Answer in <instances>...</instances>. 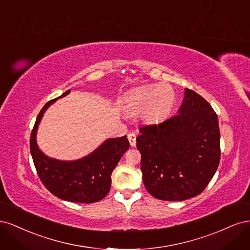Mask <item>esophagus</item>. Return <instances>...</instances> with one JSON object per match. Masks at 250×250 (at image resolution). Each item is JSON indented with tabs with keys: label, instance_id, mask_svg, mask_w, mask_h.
<instances>
[{
	"label": "esophagus",
	"instance_id": "34e87169",
	"mask_svg": "<svg viewBox=\"0 0 250 250\" xmlns=\"http://www.w3.org/2000/svg\"><path fill=\"white\" fill-rule=\"evenodd\" d=\"M135 138H137V135H135V133H133V132L128 133V141H129L131 147H134L135 144H137V142H135Z\"/></svg>",
	"mask_w": 250,
	"mask_h": 250
}]
</instances>
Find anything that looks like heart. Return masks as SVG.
<instances>
[{"label":"heart","mask_w":250,"mask_h":250,"mask_svg":"<svg viewBox=\"0 0 250 250\" xmlns=\"http://www.w3.org/2000/svg\"><path fill=\"white\" fill-rule=\"evenodd\" d=\"M176 94L168 84H147L128 92L122 101L128 115H141L148 124H156L167 118L175 104Z\"/></svg>","instance_id":"heart-1"}]
</instances>
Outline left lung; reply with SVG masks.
<instances>
[{
	"mask_svg": "<svg viewBox=\"0 0 250 250\" xmlns=\"http://www.w3.org/2000/svg\"><path fill=\"white\" fill-rule=\"evenodd\" d=\"M177 115L140 128L143 181L153 197L184 201L208 185L220 161L218 117L206 99L185 88Z\"/></svg>",
	"mask_w": 250,
	"mask_h": 250,
	"instance_id": "8db88e82",
	"label": "left lung"
}]
</instances>
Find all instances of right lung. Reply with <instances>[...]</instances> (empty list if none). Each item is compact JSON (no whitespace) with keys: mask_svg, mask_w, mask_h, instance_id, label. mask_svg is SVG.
<instances>
[{"mask_svg":"<svg viewBox=\"0 0 250 250\" xmlns=\"http://www.w3.org/2000/svg\"><path fill=\"white\" fill-rule=\"evenodd\" d=\"M62 96L49 101L37 116L30 138V151L37 174L43 186L56 197L80 203L100 201L109 192L111 173L129 148L126 135L105 140L93 152L74 161H62L44 154L37 145L36 134L43 113Z\"/></svg>","mask_w":250,"mask_h":250,"instance_id":"obj_1","label":"right lung"}]
</instances>
